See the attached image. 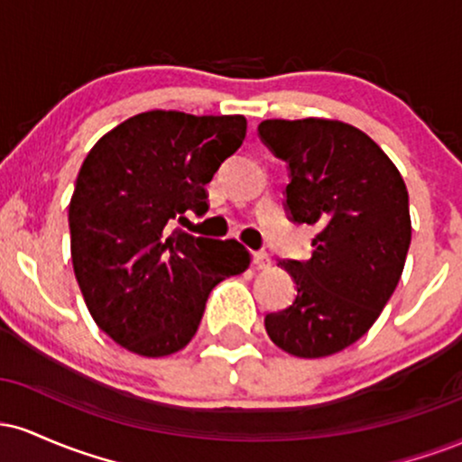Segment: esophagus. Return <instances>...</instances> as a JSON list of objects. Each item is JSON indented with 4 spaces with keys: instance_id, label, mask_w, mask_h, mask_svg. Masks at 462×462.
<instances>
[{
    "instance_id": "1",
    "label": "esophagus",
    "mask_w": 462,
    "mask_h": 462,
    "mask_svg": "<svg viewBox=\"0 0 462 462\" xmlns=\"http://www.w3.org/2000/svg\"><path fill=\"white\" fill-rule=\"evenodd\" d=\"M254 264H256V269H269L272 267V256L267 252H256L254 254Z\"/></svg>"
}]
</instances>
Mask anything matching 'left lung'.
<instances>
[{
  "label": "left lung",
  "instance_id": "left-lung-1",
  "mask_svg": "<svg viewBox=\"0 0 462 462\" xmlns=\"http://www.w3.org/2000/svg\"><path fill=\"white\" fill-rule=\"evenodd\" d=\"M258 132L289 164L291 219L317 227L309 261L280 263L298 295L264 328L293 356H330L374 326L400 282L411 245L406 184L378 143L343 121L267 119Z\"/></svg>",
  "mask_w": 462,
  "mask_h": 462
}]
</instances>
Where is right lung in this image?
<instances>
[{
  "label": "right lung",
  "instance_id": "obj_1",
  "mask_svg": "<svg viewBox=\"0 0 462 462\" xmlns=\"http://www.w3.org/2000/svg\"><path fill=\"white\" fill-rule=\"evenodd\" d=\"M243 115L147 110L93 145L69 204L71 261L87 309L139 356L180 352L221 280L249 267L235 238L193 236L176 221L208 210L206 184L245 139Z\"/></svg>",
  "mask_w": 462,
  "mask_h": 462
}]
</instances>
